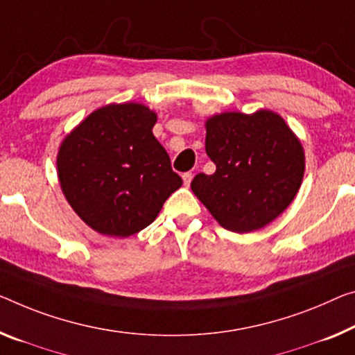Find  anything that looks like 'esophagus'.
I'll return each mask as SVG.
<instances>
[{
    "label": "esophagus",
    "mask_w": 355,
    "mask_h": 355,
    "mask_svg": "<svg viewBox=\"0 0 355 355\" xmlns=\"http://www.w3.org/2000/svg\"><path fill=\"white\" fill-rule=\"evenodd\" d=\"M192 179H193V174L192 173H184L182 174V181H184V185H190V182H192Z\"/></svg>",
    "instance_id": "1"
}]
</instances>
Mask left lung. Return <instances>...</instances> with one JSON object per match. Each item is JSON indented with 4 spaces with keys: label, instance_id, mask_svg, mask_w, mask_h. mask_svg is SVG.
Segmentation results:
<instances>
[{
    "label": "left lung",
    "instance_id": "obj_1",
    "mask_svg": "<svg viewBox=\"0 0 355 355\" xmlns=\"http://www.w3.org/2000/svg\"><path fill=\"white\" fill-rule=\"evenodd\" d=\"M206 154L216 171L196 174L190 187L230 232L268 225L292 203L303 181L302 143L279 114L266 109L209 117Z\"/></svg>",
    "mask_w": 355,
    "mask_h": 355
}]
</instances>
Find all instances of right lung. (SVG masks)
I'll list each match as a JSON object with an SVG mask.
<instances>
[{"mask_svg": "<svg viewBox=\"0 0 355 355\" xmlns=\"http://www.w3.org/2000/svg\"><path fill=\"white\" fill-rule=\"evenodd\" d=\"M157 114L138 103L107 105L60 146L57 170L71 208L95 232L127 238L150 225L182 185L152 133Z\"/></svg>", "mask_w": 355, "mask_h": 355, "instance_id": "obj_1", "label": "right lung"}]
</instances>
